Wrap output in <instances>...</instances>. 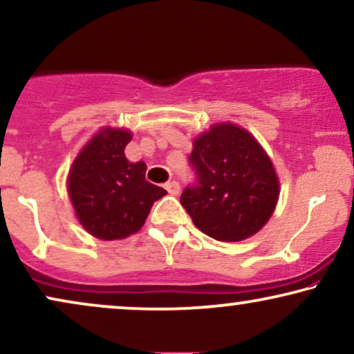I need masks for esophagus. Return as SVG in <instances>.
<instances>
[{"label": "esophagus", "mask_w": 354, "mask_h": 354, "mask_svg": "<svg viewBox=\"0 0 354 354\" xmlns=\"http://www.w3.org/2000/svg\"><path fill=\"white\" fill-rule=\"evenodd\" d=\"M165 187H167V191L169 192V194L171 196H178L180 194V183H176V181H169V183H167V185H165Z\"/></svg>", "instance_id": "1"}]
</instances>
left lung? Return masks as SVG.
<instances>
[{
    "label": "left lung",
    "instance_id": "left-lung-1",
    "mask_svg": "<svg viewBox=\"0 0 354 354\" xmlns=\"http://www.w3.org/2000/svg\"><path fill=\"white\" fill-rule=\"evenodd\" d=\"M192 145L196 183L186 186L180 201L194 225L218 241H240L261 230L274 212L279 181L257 138L222 122Z\"/></svg>",
    "mask_w": 354,
    "mask_h": 354
}]
</instances>
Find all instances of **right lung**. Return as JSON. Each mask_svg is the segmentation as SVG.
<instances>
[{"label": "right lung", "mask_w": 354, "mask_h": 354, "mask_svg": "<svg viewBox=\"0 0 354 354\" xmlns=\"http://www.w3.org/2000/svg\"><path fill=\"white\" fill-rule=\"evenodd\" d=\"M131 131L102 129L84 145L68 174V194L84 230L119 240L142 229L155 201L167 191L145 180L147 165L125 158Z\"/></svg>", "instance_id": "obj_1"}]
</instances>
